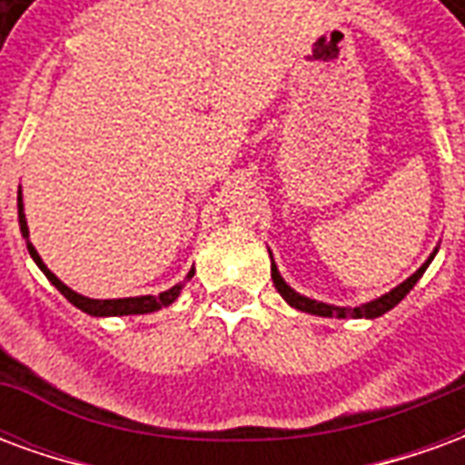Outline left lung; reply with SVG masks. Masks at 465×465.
<instances>
[{
  "instance_id": "8db88e82",
  "label": "left lung",
  "mask_w": 465,
  "mask_h": 465,
  "mask_svg": "<svg viewBox=\"0 0 465 465\" xmlns=\"http://www.w3.org/2000/svg\"><path fill=\"white\" fill-rule=\"evenodd\" d=\"M436 252H439V249H436ZM436 252L430 253L429 262L423 263L419 272L413 273V276H409L403 283H399L396 289H391L389 293H383V296L373 299V302L361 303V306H356V309H343V306H331V303L313 302V299H309V296L296 293L292 286L282 279V273H279V269H276L273 259H272V279H273V286H276V292L283 296V302L289 303V306H293V309H299V312L313 313V316H336V319H346V316H356V319H379V316H383L386 312H391V309H393V306H396V303H399L401 299L413 289V286H416V282L423 276V272L429 269V263L433 262Z\"/></svg>"
}]
</instances>
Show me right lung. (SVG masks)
Wrapping results in <instances>:
<instances>
[{
  "label": "right lung",
  "instance_id": "right-lung-1",
  "mask_svg": "<svg viewBox=\"0 0 465 465\" xmlns=\"http://www.w3.org/2000/svg\"><path fill=\"white\" fill-rule=\"evenodd\" d=\"M16 203H19V229H22V236L26 239L29 256H32L36 266L45 272L46 279H49V282L54 283L56 289L62 292V296H64L66 302L74 303L76 309H82V312L89 313V316H134V313H152V312H159L162 306L173 303L176 302V296L182 293L183 283L186 282L176 283V286L166 289V292H162L159 296H129V299H89V296H82V293L72 292L66 283L59 282L54 273L46 269V263L42 262V256L36 253V249L32 246V242H29V229H26V219H25V203H22V189H19V199H16ZM192 276H193V269L189 272L186 279H192Z\"/></svg>",
  "mask_w": 465,
  "mask_h": 465
}]
</instances>
